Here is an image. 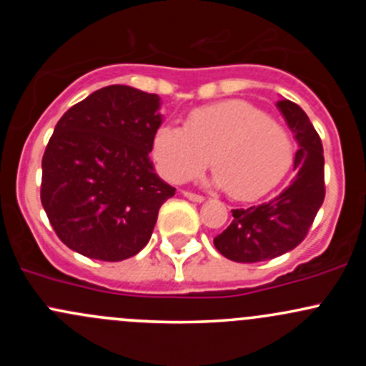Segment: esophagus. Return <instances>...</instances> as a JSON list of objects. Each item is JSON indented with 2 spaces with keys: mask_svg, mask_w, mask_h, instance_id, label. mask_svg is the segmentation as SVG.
<instances>
[{
  "mask_svg": "<svg viewBox=\"0 0 366 366\" xmlns=\"http://www.w3.org/2000/svg\"><path fill=\"white\" fill-rule=\"evenodd\" d=\"M184 197L187 198V200H191V202H197V204H202V202L205 200L204 197H202V194H197V193H191V191H184Z\"/></svg>",
  "mask_w": 366,
  "mask_h": 366,
  "instance_id": "esophagus-1",
  "label": "esophagus"
}]
</instances>
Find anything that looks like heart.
Segmentation results:
<instances>
[{
    "instance_id": "heart-1",
    "label": "heart",
    "mask_w": 366,
    "mask_h": 366,
    "mask_svg": "<svg viewBox=\"0 0 366 366\" xmlns=\"http://www.w3.org/2000/svg\"><path fill=\"white\" fill-rule=\"evenodd\" d=\"M152 156L161 175L182 184L212 164L210 184L237 200L274 189L289 172L292 145L285 129L244 101H223L191 112L186 127L161 125Z\"/></svg>"
}]
</instances>
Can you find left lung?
<instances>
[{"label": "left lung", "instance_id": "obj_1", "mask_svg": "<svg viewBox=\"0 0 366 366\" xmlns=\"http://www.w3.org/2000/svg\"><path fill=\"white\" fill-rule=\"evenodd\" d=\"M299 149L289 187L267 204L234 209L230 227L214 239L223 257L242 264L271 260L294 249L308 234L324 202V150L306 113L292 101L276 102Z\"/></svg>", "mask_w": 366, "mask_h": 366}]
</instances>
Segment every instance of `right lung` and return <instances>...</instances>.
<instances>
[{
    "label": "right lung",
    "instance_id": "1",
    "mask_svg": "<svg viewBox=\"0 0 366 366\" xmlns=\"http://www.w3.org/2000/svg\"><path fill=\"white\" fill-rule=\"evenodd\" d=\"M161 97L112 84L58 120L42 157L40 200L74 252L120 262L145 248L161 205L175 194L149 154Z\"/></svg>",
    "mask_w": 366,
    "mask_h": 366
}]
</instances>
